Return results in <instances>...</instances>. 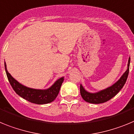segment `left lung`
<instances>
[{"instance_id":"8db88e82","label":"left lung","mask_w":134,"mask_h":134,"mask_svg":"<svg viewBox=\"0 0 134 134\" xmlns=\"http://www.w3.org/2000/svg\"><path fill=\"white\" fill-rule=\"evenodd\" d=\"M130 58L129 59L128 64H127V69L124 73L119 80L116 82L112 86L109 87L107 89L102 90L99 92L92 94L86 92L83 89L81 85H80V94L83 100L86 102L92 103V104H100L103 102H107L113 97L115 96L120 91L125 83L128 77L129 71H130Z\"/></svg>"}]
</instances>
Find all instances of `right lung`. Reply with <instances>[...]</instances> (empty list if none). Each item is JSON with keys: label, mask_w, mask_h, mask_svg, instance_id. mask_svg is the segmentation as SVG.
Wrapping results in <instances>:
<instances>
[{"label": "right lung", "mask_w": 134, "mask_h": 134, "mask_svg": "<svg viewBox=\"0 0 134 134\" xmlns=\"http://www.w3.org/2000/svg\"><path fill=\"white\" fill-rule=\"evenodd\" d=\"M4 67L9 83L14 91L23 98L35 104H43L53 102L59 94L60 86L64 80L63 77H61L56 81L51 88L45 90L32 89L27 88L16 81L8 72L6 63H4Z\"/></svg>", "instance_id": "add662e5"}]
</instances>
